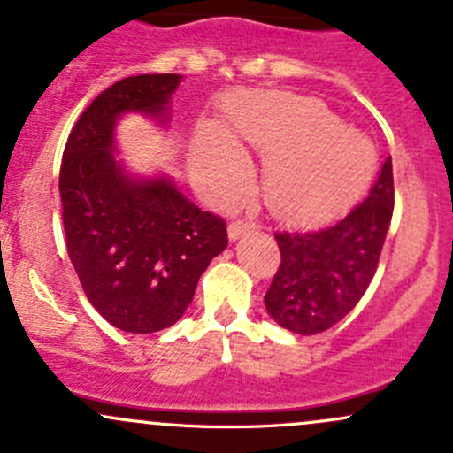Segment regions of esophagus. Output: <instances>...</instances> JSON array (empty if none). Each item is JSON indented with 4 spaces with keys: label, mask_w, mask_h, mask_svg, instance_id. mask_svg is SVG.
I'll return each instance as SVG.
<instances>
[{
    "label": "esophagus",
    "mask_w": 453,
    "mask_h": 453,
    "mask_svg": "<svg viewBox=\"0 0 453 453\" xmlns=\"http://www.w3.org/2000/svg\"><path fill=\"white\" fill-rule=\"evenodd\" d=\"M256 227V223L247 221V219H236V221H232L230 226H227V236H230V241H236L241 239L242 234H247V232H251Z\"/></svg>",
    "instance_id": "1"
}]
</instances>
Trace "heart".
I'll return each mask as SVG.
<instances>
[{"mask_svg": "<svg viewBox=\"0 0 453 453\" xmlns=\"http://www.w3.org/2000/svg\"><path fill=\"white\" fill-rule=\"evenodd\" d=\"M230 134L266 158L263 193L282 217H317L349 199L375 166L373 145L345 130L323 104L297 95L242 99L227 112ZM199 160L223 187H241L247 175L242 154L219 132L206 130Z\"/></svg>", "mask_w": 453, "mask_h": 453, "instance_id": "heart-1", "label": "heart"}]
</instances>
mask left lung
<instances>
[{"label":"left lung","mask_w":453,"mask_h":453,"mask_svg":"<svg viewBox=\"0 0 453 453\" xmlns=\"http://www.w3.org/2000/svg\"><path fill=\"white\" fill-rule=\"evenodd\" d=\"M390 156L365 202L319 230H278L280 266L265 295L271 317L295 334L330 330L369 288L393 217Z\"/></svg>","instance_id":"obj_1"}]
</instances>
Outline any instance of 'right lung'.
<instances>
[{
  "mask_svg": "<svg viewBox=\"0 0 453 453\" xmlns=\"http://www.w3.org/2000/svg\"><path fill=\"white\" fill-rule=\"evenodd\" d=\"M178 84L175 73L114 82L80 114L60 165L66 251L84 295L132 334L173 326L227 245L226 221L190 203L169 178L130 180L114 163L117 119L134 111L165 117Z\"/></svg>",
  "mask_w": 453,
  "mask_h": 453,
  "instance_id": "obj_1",
  "label": "right lung"
}]
</instances>
